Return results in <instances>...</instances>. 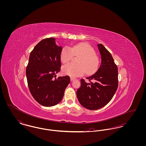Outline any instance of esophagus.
<instances>
[{
	"mask_svg": "<svg viewBox=\"0 0 146 146\" xmlns=\"http://www.w3.org/2000/svg\"><path fill=\"white\" fill-rule=\"evenodd\" d=\"M75 79V78H74V77H70V80H71V81L72 82V81H73V80H74Z\"/></svg>",
	"mask_w": 146,
	"mask_h": 146,
	"instance_id": "esophagus-1",
	"label": "esophagus"
}]
</instances>
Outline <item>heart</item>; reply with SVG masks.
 I'll list each match as a JSON object with an SVG mask.
<instances>
[{
	"instance_id": "obj_1",
	"label": "heart",
	"mask_w": 146,
	"mask_h": 146,
	"mask_svg": "<svg viewBox=\"0 0 146 146\" xmlns=\"http://www.w3.org/2000/svg\"><path fill=\"white\" fill-rule=\"evenodd\" d=\"M72 54L80 56L77 64L68 63L63 66V73L72 77L81 76L86 72L88 75L97 71L100 65V60L94 49L85 43L74 45L70 48H63L60 53V60L63 63L70 61Z\"/></svg>"
}]
</instances>
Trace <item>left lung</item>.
I'll use <instances>...</instances> for the list:
<instances>
[{
	"instance_id": "8db88e82",
	"label": "left lung",
	"mask_w": 146,
	"mask_h": 146,
	"mask_svg": "<svg viewBox=\"0 0 146 146\" xmlns=\"http://www.w3.org/2000/svg\"><path fill=\"white\" fill-rule=\"evenodd\" d=\"M101 64L97 71L87 78L89 83L81 79V86L76 95L85 108L96 110L105 106L113 97L118 87V68L110 52L102 44L98 45Z\"/></svg>"
}]
</instances>
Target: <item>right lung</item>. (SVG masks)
Returning a JSON list of instances; mask_svg holds the SVG:
<instances>
[{"label": "right lung", "instance_id": "right-lung-1", "mask_svg": "<svg viewBox=\"0 0 146 146\" xmlns=\"http://www.w3.org/2000/svg\"><path fill=\"white\" fill-rule=\"evenodd\" d=\"M61 50L54 38H49L38 42L30 54L26 70L28 87L33 98L45 107L60 102L70 82L68 76L54 79L61 70Z\"/></svg>", "mask_w": 146, "mask_h": 146}]
</instances>
